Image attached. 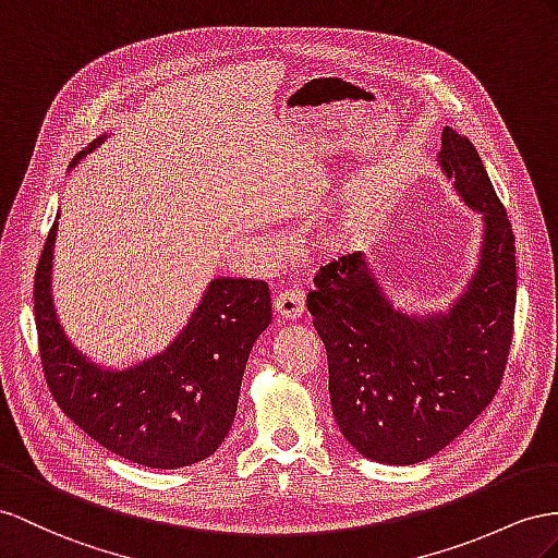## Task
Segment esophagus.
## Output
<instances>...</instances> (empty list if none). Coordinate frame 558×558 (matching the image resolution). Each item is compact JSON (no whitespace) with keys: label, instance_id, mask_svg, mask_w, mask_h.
Wrapping results in <instances>:
<instances>
[{"label":"esophagus","instance_id":"obj_1","mask_svg":"<svg viewBox=\"0 0 558 558\" xmlns=\"http://www.w3.org/2000/svg\"><path fill=\"white\" fill-rule=\"evenodd\" d=\"M276 313L282 318L294 320L304 313V290L299 288H290V290H282L280 294H276Z\"/></svg>","mask_w":558,"mask_h":558}]
</instances>
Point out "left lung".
I'll list each match as a JSON object with an SVG mask.
<instances>
[{"mask_svg":"<svg viewBox=\"0 0 558 558\" xmlns=\"http://www.w3.org/2000/svg\"><path fill=\"white\" fill-rule=\"evenodd\" d=\"M438 162L483 214L476 276L448 313L408 316L384 296L361 252L339 256L306 296L330 367L341 434L367 460L424 462L495 398L517 308V245L505 205L466 136L442 130Z\"/></svg>","mask_w":558,"mask_h":558,"instance_id":"obj_1","label":"left lung"}]
</instances>
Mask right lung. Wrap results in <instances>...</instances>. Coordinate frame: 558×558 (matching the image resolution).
Instances as JSON below:
<instances>
[{"mask_svg":"<svg viewBox=\"0 0 558 558\" xmlns=\"http://www.w3.org/2000/svg\"><path fill=\"white\" fill-rule=\"evenodd\" d=\"M104 138L77 153L73 165ZM56 226L35 274L37 344L53 401L98 446L141 466L179 469L217 452L235 420L250 351L274 318L268 284L214 278L167 351L130 369H106L84 359L56 320Z\"/></svg>","mask_w":558,"mask_h":558,"instance_id":"obj_1","label":"right lung"}]
</instances>
